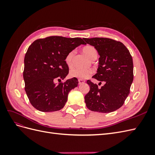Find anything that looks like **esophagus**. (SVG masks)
Wrapping results in <instances>:
<instances>
[{
  "label": "esophagus",
  "instance_id": "1",
  "mask_svg": "<svg viewBox=\"0 0 155 155\" xmlns=\"http://www.w3.org/2000/svg\"><path fill=\"white\" fill-rule=\"evenodd\" d=\"M78 82H79V85H81V84L84 83L85 81V80H83V79H79Z\"/></svg>",
  "mask_w": 155,
  "mask_h": 155
}]
</instances>
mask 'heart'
<instances>
[{
  "label": "heart",
  "mask_w": 155,
  "mask_h": 155,
  "mask_svg": "<svg viewBox=\"0 0 155 155\" xmlns=\"http://www.w3.org/2000/svg\"><path fill=\"white\" fill-rule=\"evenodd\" d=\"M83 52L85 54L87 57L90 59H92L94 58L97 57V52L96 49L92 46L87 45L84 46L82 49ZM74 55V51L72 50L69 51L67 54L66 58H65V62L67 64L68 66L70 67L72 63V59ZM92 74V71L90 70L87 69H81L78 68H75L72 69L70 71V76L73 78H77L79 79H87L90 77Z\"/></svg>",
  "instance_id": "obj_1"
}]
</instances>
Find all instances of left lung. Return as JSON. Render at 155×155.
I'll use <instances>...</instances> for the list:
<instances>
[{
    "instance_id": "1",
    "label": "left lung",
    "mask_w": 155,
    "mask_h": 155,
    "mask_svg": "<svg viewBox=\"0 0 155 155\" xmlns=\"http://www.w3.org/2000/svg\"><path fill=\"white\" fill-rule=\"evenodd\" d=\"M83 39L100 55L97 73L92 78L105 83L98 88L96 83L87 80L90 91L85 96L86 106L94 112H113L124 105L130 93L134 76L132 56L120 41L105 37Z\"/></svg>"
}]
</instances>
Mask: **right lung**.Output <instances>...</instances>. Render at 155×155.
<instances>
[{
  "label": "right lung",
  "mask_w": 155,
  "mask_h": 155,
  "mask_svg": "<svg viewBox=\"0 0 155 155\" xmlns=\"http://www.w3.org/2000/svg\"><path fill=\"white\" fill-rule=\"evenodd\" d=\"M85 45L79 37L50 36L35 40L25 57L23 78L25 91L31 105L39 111L53 112L64 107L69 92L78 87L77 78L55 84L64 79L69 68L65 58L69 51Z\"/></svg>",
  "instance_id": "add662e5"
}]
</instances>
